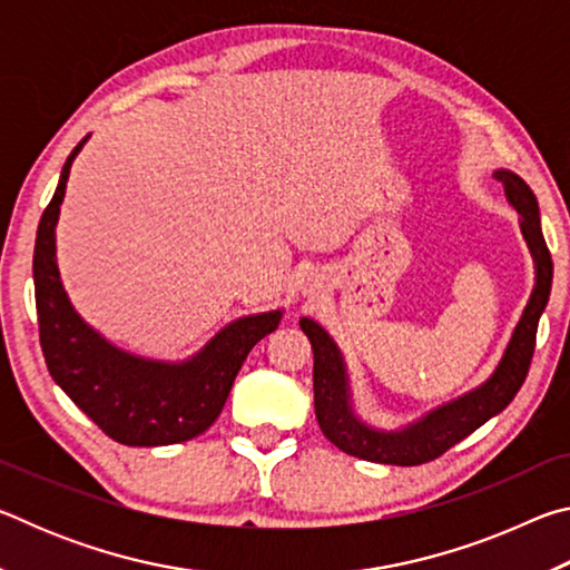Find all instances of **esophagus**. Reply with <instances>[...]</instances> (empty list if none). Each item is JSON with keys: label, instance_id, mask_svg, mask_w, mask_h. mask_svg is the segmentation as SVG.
I'll return each instance as SVG.
<instances>
[{"label": "esophagus", "instance_id": "obj_1", "mask_svg": "<svg viewBox=\"0 0 570 570\" xmlns=\"http://www.w3.org/2000/svg\"><path fill=\"white\" fill-rule=\"evenodd\" d=\"M306 294H308V288H306Z\"/></svg>", "mask_w": 570, "mask_h": 570}]
</instances>
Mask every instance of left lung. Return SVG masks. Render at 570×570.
<instances>
[{
    "instance_id": "left-lung-1",
    "label": "left lung",
    "mask_w": 570,
    "mask_h": 570,
    "mask_svg": "<svg viewBox=\"0 0 570 570\" xmlns=\"http://www.w3.org/2000/svg\"><path fill=\"white\" fill-rule=\"evenodd\" d=\"M493 176L503 183L505 200L518 210L520 234H523L530 256H533L535 284L528 304L520 314L513 334L500 354L493 372L475 387L458 394L438 407H430L420 417L400 424L394 430L374 428L356 414L352 380L346 372L344 354L334 336L320 322L302 316V332L314 350V410L324 438L334 442L346 455L382 462V465H422L440 458L480 424L503 412L518 390L523 387L530 356L535 350V332L540 314L546 312L553 284V262L548 254L543 230H540V210L535 193L513 170L498 168Z\"/></svg>"
}]
</instances>
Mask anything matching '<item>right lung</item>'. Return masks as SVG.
Returning a JSON list of instances; mask_svg holds the SVG:
<instances>
[{
    "instance_id": "obj_1",
    "label": "right lung",
    "mask_w": 570,
    "mask_h": 570,
    "mask_svg": "<svg viewBox=\"0 0 570 570\" xmlns=\"http://www.w3.org/2000/svg\"><path fill=\"white\" fill-rule=\"evenodd\" d=\"M82 138L65 160L35 240V302L47 370L67 397L115 442L160 448L206 432L224 410L240 364L282 322L284 308L228 322L186 360H150L120 350L82 320L57 266V220Z\"/></svg>"
}]
</instances>
